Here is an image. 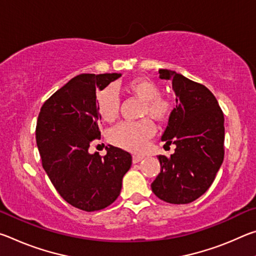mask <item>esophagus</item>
<instances>
[{
  "instance_id": "34e87169",
  "label": "esophagus",
  "mask_w": 256,
  "mask_h": 256,
  "mask_svg": "<svg viewBox=\"0 0 256 256\" xmlns=\"http://www.w3.org/2000/svg\"><path fill=\"white\" fill-rule=\"evenodd\" d=\"M144 156H138V154H134L133 156V164H138V162H141V160L142 159H144Z\"/></svg>"
}]
</instances>
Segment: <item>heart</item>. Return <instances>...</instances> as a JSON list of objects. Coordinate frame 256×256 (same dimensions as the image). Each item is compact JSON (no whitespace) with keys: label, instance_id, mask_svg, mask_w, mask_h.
Returning <instances> with one entry per match:
<instances>
[{"label":"heart","instance_id":"b5f03b06","mask_svg":"<svg viewBox=\"0 0 256 256\" xmlns=\"http://www.w3.org/2000/svg\"><path fill=\"white\" fill-rule=\"evenodd\" d=\"M124 90L141 99V116H150L157 122L168 120L172 112L170 99L160 96V86L154 80L146 76H138L126 81ZM96 108L99 118L104 122L112 123L118 118L120 112V98L112 86H106L96 94ZM154 125L149 118L138 122H124L112 128L108 132V140L118 148L141 152L146 141L154 134Z\"/></svg>","mask_w":256,"mask_h":256}]
</instances>
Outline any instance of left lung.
<instances>
[{
    "instance_id": "left-lung-1",
    "label": "left lung",
    "mask_w": 256,
    "mask_h": 256,
    "mask_svg": "<svg viewBox=\"0 0 256 256\" xmlns=\"http://www.w3.org/2000/svg\"><path fill=\"white\" fill-rule=\"evenodd\" d=\"M159 76L172 81L176 94L162 138L176 149L170 158L158 156L162 170L151 190L164 202L186 204L206 192L224 162V112L206 86L166 68Z\"/></svg>"
}]
</instances>
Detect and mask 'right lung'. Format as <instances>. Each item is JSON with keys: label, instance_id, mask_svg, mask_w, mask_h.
I'll list each match as a JSON object with an SVG mask.
<instances>
[{"label": "right lung", "instance_id": "obj_1", "mask_svg": "<svg viewBox=\"0 0 256 256\" xmlns=\"http://www.w3.org/2000/svg\"><path fill=\"white\" fill-rule=\"evenodd\" d=\"M120 73L79 74L42 104L36 125L42 164L68 203L86 212L110 206L118 198L132 156L116 146L107 154H89L100 140L96 92L118 79Z\"/></svg>", "mask_w": 256, "mask_h": 256}]
</instances>
